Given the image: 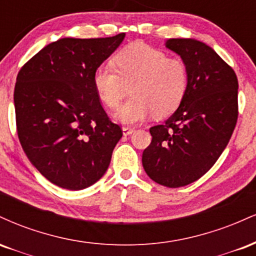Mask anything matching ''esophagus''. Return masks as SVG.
Masks as SVG:
<instances>
[{
  "instance_id": "obj_1",
  "label": "esophagus",
  "mask_w": 256,
  "mask_h": 256,
  "mask_svg": "<svg viewBox=\"0 0 256 256\" xmlns=\"http://www.w3.org/2000/svg\"><path fill=\"white\" fill-rule=\"evenodd\" d=\"M132 132H134V128H122V134H124V136H128V134H131Z\"/></svg>"
}]
</instances>
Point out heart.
Listing matches in <instances>:
<instances>
[{"instance_id": "obj_1", "label": "heart", "mask_w": 256, "mask_h": 256, "mask_svg": "<svg viewBox=\"0 0 256 256\" xmlns=\"http://www.w3.org/2000/svg\"><path fill=\"white\" fill-rule=\"evenodd\" d=\"M113 67L100 66L92 77L98 98L116 108L131 86L132 98L116 113L124 124L143 122L152 114L162 119L178 110L189 88V71L182 60L146 43H131L113 58Z\"/></svg>"}]
</instances>
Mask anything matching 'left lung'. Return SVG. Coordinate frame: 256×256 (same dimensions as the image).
I'll return each mask as SVG.
<instances>
[{"instance_id": "obj_1", "label": "left lung", "mask_w": 256, "mask_h": 256, "mask_svg": "<svg viewBox=\"0 0 256 256\" xmlns=\"http://www.w3.org/2000/svg\"><path fill=\"white\" fill-rule=\"evenodd\" d=\"M166 48L182 58L189 88L164 125L150 128L142 155L146 174L158 184L179 188L198 180L216 162L238 118V80L234 70L207 44L171 38Z\"/></svg>"}]
</instances>
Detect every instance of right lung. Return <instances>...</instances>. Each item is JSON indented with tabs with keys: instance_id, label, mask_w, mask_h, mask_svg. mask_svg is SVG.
Returning <instances> with one entry per match:
<instances>
[{
	"instance_id": "right-lung-1",
	"label": "right lung",
	"mask_w": 256,
	"mask_h": 256,
	"mask_svg": "<svg viewBox=\"0 0 256 256\" xmlns=\"http://www.w3.org/2000/svg\"><path fill=\"white\" fill-rule=\"evenodd\" d=\"M124 37L61 38L18 73L14 107L20 144L32 165L58 186L85 189L110 166L122 131L108 118L92 77Z\"/></svg>"
}]
</instances>
